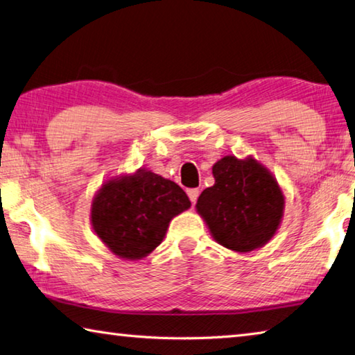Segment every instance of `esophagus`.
Instances as JSON below:
<instances>
[{"mask_svg":"<svg viewBox=\"0 0 355 355\" xmlns=\"http://www.w3.org/2000/svg\"><path fill=\"white\" fill-rule=\"evenodd\" d=\"M187 195L190 198V201L195 204L196 200H198V196H200V190H198V189H190V190H187Z\"/></svg>","mask_w":355,"mask_h":355,"instance_id":"34e87169","label":"esophagus"}]
</instances>
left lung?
I'll use <instances>...</instances> for the list:
<instances>
[{"label": "left lung", "instance_id": "obj_1", "mask_svg": "<svg viewBox=\"0 0 355 355\" xmlns=\"http://www.w3.org/2000/svg\"><path fill=\"white\" fill-rule=\"evenodd\" d=\"M212 173L215 184L196 202L212 237L235 252L265 246L275 237L285 206L275 176L256 159L235 155L220 159Z\"/></svg>", "mask_w": 355, "mask_h": 355}]
</instances>
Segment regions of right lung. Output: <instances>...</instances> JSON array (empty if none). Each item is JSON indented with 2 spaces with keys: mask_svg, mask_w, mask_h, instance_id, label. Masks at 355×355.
I'll return each instance as SVG.
<instances>
[{
  "mask_svg": "<svg viewBox=\"0 0 355 355\" xmlns=\"http://www.w3.org/2000/svg\"><path fill=\"white\" fill-rule=\"evenodd\" d=\"M191 206L176 182L148 170L104 182L93 198V231L115 256L139 260L164 240L174 216Z\"/></svg>",
  "mask_w": 355,
  "mask_h": 355,
  "instance_id": "1",
  "label": "right lung"
}]
</instances>
